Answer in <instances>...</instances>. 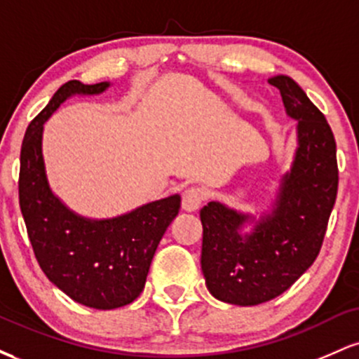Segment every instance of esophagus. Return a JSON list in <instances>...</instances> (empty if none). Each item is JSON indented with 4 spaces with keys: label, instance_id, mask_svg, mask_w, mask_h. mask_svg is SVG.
Returning <instances> with one entry per match:
<instances>
[{
    "label": "esophagus",
    "instance_id": "obj_1",
    "mask_svg": "<svg viewBox=\"0 0 359 359\" xmlns=\"http://www.w3.org/2000/svg\"><path fill=\"white\" fill-rule=\"evenodd\" d=\"M205 196L199 187H191L182 194V209L187 212H194L204 203Z\"/></svg>",
    "mask_w": 359,
    "mask_h": 359
}]
</instances>
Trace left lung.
Returning a JSON list of instances; mask_svg holds the SVG:
<instances>
[{
	"label": "left lung",
	"instance_id": "1",
	"mask_svg": "<svg viewBox=\"0 0 359 359\" xmlns=\"http://www.w3.org/2000/svg\"><path fill=\"white\" fill-rule=\"evenodd\" d=\"M282 94L290 118L297 119L299 147L290 172L282 177L273 209L253 217L209 203L201 209L205 285L216 299L257 306L278 297L314 263L323 246L337 196L336 140L324 114L287 76L269 79Z\"/></svg>",
	"mask_w": 359,
	"mask_h": 359
}]
</instances>
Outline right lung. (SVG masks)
Instances as JSON below:
<instances>
[{"instance_id": "obj_1", "label": "right lung", "mask_w": 359, "mask_h": 359, "mask_svg": "<svg viewBox=\"0 0 359 359\" xmlns=\"http://www.w3.org/2000/svg\"><path fill=\"white\" fill-rule=\"evenodd\" d=\"M109 82H65L25 133L18 196L27 233L40 269L55 287L93 309L123 307L145 287L163 233L180 209V196L145 204L113 219H88L48 187L42 155L43 123L74 94H101Z\"/></svg>"}]
</instances>
